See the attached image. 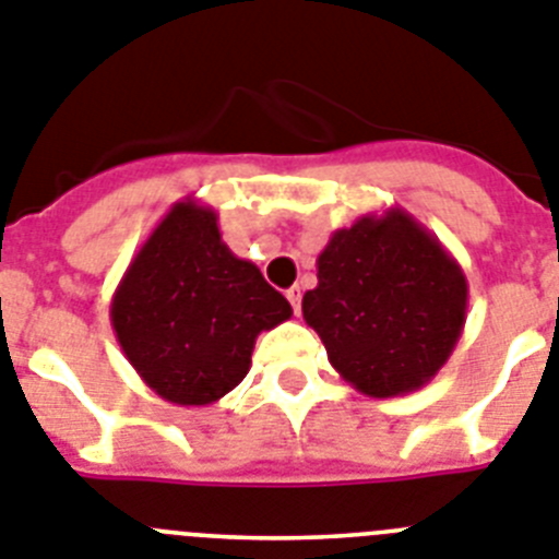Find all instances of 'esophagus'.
Returning a JSON list of instances; mask_svg holds the SVG:
<instances>
[{"mask_svg":"<svg viewBox=\"0 0 559 559\" xmlns=\"http://www.w3.org/2000/svg\"><path fill=\"white\" fill-rule=\"evenodd\" d=\"M286 298L293 304V312L300 314V286H289V289H286Z\"/></svg>","mask_w":559,"mask_h":559,"instance_id":"34e87169","label":"esophagus"}]
</instances>
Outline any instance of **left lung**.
<instances>
[{
    "mask_svg": "<svg viewBox=\"0 0 559 559\" xmlns=\"http://www.w3.org/2000/svg\"><path fill=\"white\" fill-rule=\"evenodd\" d=\"M467 275L402 207L334 230L318 255L304 320L360 394L419 391L450 360L467 320Z\"/></svg>",
    "mask_w": 559,
    "mask_h": 559,
    "instance_id": "obj_1",
    "label": "left lung"
}]
</instances>
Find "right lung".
<instances>
[{"label": "right lung", "mask_w": 559, "mask_h": 559, "mask_svg": "<svg viewBox=\"0 0 559 559\" xmlns=\"http://www.w3.org/2000/svg\"><path fill=\"white\" fill-rule=\"evenodd\" d=\"M111 329L165 402L202 407L250 371L255 337L293 318L289 300L222 241L219 216L182 199L143 241L111 295Z\"/></svg>", "instance_id": "add662e5"}]
</instances>
